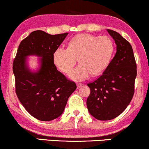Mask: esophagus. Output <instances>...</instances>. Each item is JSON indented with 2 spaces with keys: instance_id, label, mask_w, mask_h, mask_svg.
Listing matches in <instances>:
<instances>
[{
  "instance_id": "34e87169",
  "label": "esophagus",
  "mask_w": 149,
  "mask_h": 149,
  "mask_svg": "<svg viewBox=\"0 0 149 149\" xmlns=\"http://www.w3.org/2000/svg\"><path fill=\"white\" fill-rule=\"evenodd\" d=\"M82 85H83L80 84V83H78V84H77V88H80V87L82 86Z\"/></svg>"
}]
</instances>
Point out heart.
Wrapping results in <instances>:
<instances>
[{"instance_id": "b5f03b06", "label": "heart", "mask_w": 149, "mask_h": 149, "mask_svg": "<svg viewBox=\"0 0 149 149\" xmlns=\"http://www.w3.org/2000/svg\"><path fill=\"white\" fill-rule=\"evenodd\" d=\"M113 52L114 43L111 38L80 34L71 39L67 49H56L53 60L61 71L68 73L78 59L80 64L70 72L69 77L75 80H84L90 74H102L110 64Z\"/></svg>"}]
</instances>
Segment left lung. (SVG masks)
Wrapping results in <instances>:
<instances>
[{
    "instance_id": "1",
    "label": "left lung",
    "mask_w": 149,
    "mask_h": 149,
    "mask_svg": "<svg viewBox=\"0 0 149 149\" xmlns=\"http://www.w3.org/2000/svg\"><path fill=\"white\" fill-rule=\"evenodd\" d=\"M116 45V53L103 74L89 83L88 111L100 120L118 116L130 103L134 90L136 65L132 47L120 34L107 29Z\"/></svg>"
}]
</instances>
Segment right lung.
<instances>
[{"instance_id": "1", "label": "right lung", "mask_w": 149, "mask_h": 149, "mask_svg": "<svg viewBox=\"0 0 149 149\" xmlns=\"http://www.w3.org/2000/svg\"><path fill=\"white\" fill-rule=\"evenodd\" d=\"M67 35H50L38 30L19 45L13 62L16 94L26 110L39 120L50 121L59 117L76 89V83L58 71L53 60L54 51ZM29 56L40 57L36 70L30 69Z\"/></svg>"}]
</instances>
